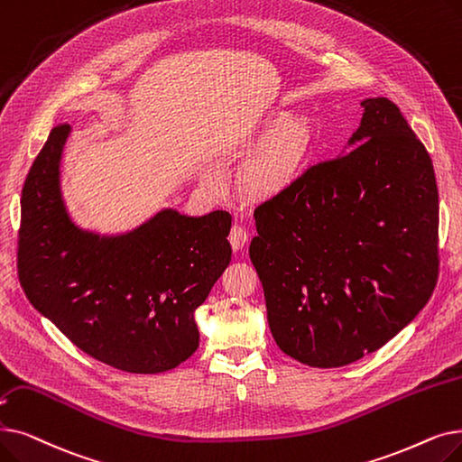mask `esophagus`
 Returning a JSON list of instances; mask_svg holds the SVG:
<instances>
[{"mask_svg":"<svg viewBox=\"0 0 462 462\" xmlns=\"http://www.w3.org/2000/svg\"><path fill=\"white\" fill-rule=\"evenodd\" d=\"M228 239H230L232 249H234V251H239V249H242V247L245 245V242H247V232H245L244 226L234 225V226L230 228Z\"/></svg>","mask_w":462,"mask_h":462,"instance_id":"esophagus-1","label":"esophagus"}]
</instances>
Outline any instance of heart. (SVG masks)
Returning a JSON list of instances; mask_svg holds the SVG:
<instances>
[{
  "label": "heart",
  "mask_w": 462,
  "mask_h": 462,
  "mask_svg": "<svg viewBox=\"0 0 462 462\" xmlns=\"http://www.w3.org/2000/svg\"><path fill=\"white\" fill-rule=\"evenodd\" d=\"M268 132H273V135L245 179L247 189L260 196L275 194L291 185L304 170L313 147V128L306 116H291V113L279 111L268 120ZM204 181L218 189L220 175L211 170L204 175Z\"/></svg>",
  "instance_id": "heart-1"
}]
</instances>
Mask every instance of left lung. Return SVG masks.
<instances>
[{
    "mask_svg": "<svg viewBox=\"0 0 462 462\" xmlns=\"http://www.w3.org/2000/svg\"><path fill=\"white\" fill-rule=\"evenodd\" d=\"M349 152L254 209L251 263L279 349L337 368L383 347L425 308L438 275L432 160L387 97H366Z\"/></svg>",
    "mask_w": 462,
    "mask_h": 462,
    "instance_id": "1",
    "label": "left lung"
}]
</instances>
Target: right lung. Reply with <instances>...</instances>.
<instances>
[{
	"label": "right lung",
	"instance_id": "add662e5",
	"mask_svg": "<svg viewBox=\"0 0 462 462\" xmlns=\"http://www.w3.org/2000/svg\"><path fill=\"white\" fill-rule=\"evenodd\" d=\"M69 125L49 134L20 199L18 277L32 306L104 365L130 374L179 366L199 344L194 311L232 258L228 211L164 208L125 234L75 225L60 181Z\"/></svg>",
	"mask_w": 462,
	"mask_h": 462
}]
</instances>
